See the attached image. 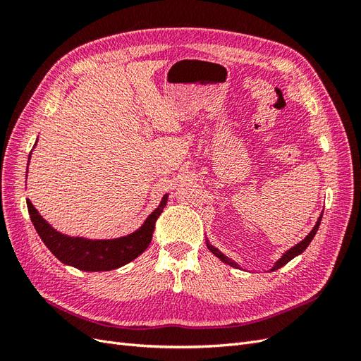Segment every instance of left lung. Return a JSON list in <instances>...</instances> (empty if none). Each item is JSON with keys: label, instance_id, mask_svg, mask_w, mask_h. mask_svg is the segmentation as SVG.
<instances>
[{"label": "left lung", "instance_id": "8db88e82", "mask_svg": "<svg viewBox=\"0 0 361 361\" xmlns=\"http://www.w3.org/2000/svg\"><path fill=\"white\" fill-rule=\"evenodd\" d=\"M324 212V211H322ZM321 218H322V214H321V216L318 218V221H316V224H314V227L312 228V232L307 235V236H305L304 239H302V241L301 243H298L297 245H293L292 248H289L288 251H286V253L285 255H283L277 262H276V265L274 267H272L271 268V271H276V269H279V268H281V267H285L286 264H288V262H290L295 256H298V255H301L302 253V251L305 250V248H307L309 247V244L312 243V239L314 238V235H316V232H318V228H319V224H321ZM206 245H207V248H209L211 251H212V253L218 257V259H220L221 262H224V264H227V265H231V267H233V268H239V265L236 264V262H233L232 259H228L227 256H224L223 253H221V251L220 250H218V248H215L214 245H211L209 244V241H207V239H206Z\"/></svg>", "mask_w": 361, "mask_h": 361}]
</instances>
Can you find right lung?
Returning <instances> with one entry per match:
<instances>
[{
    "label": "right lung",
    "instance_id": "right-lung-1",
    "mask_svg": "<svg viewBox=\"0 0 361 361\" xmlns=\"http://www.w3.org/2000/svg\"><path fill=\"white\" fill-rule=\"evenodd\" d=\"M167 199L169 194L164 195L159 206L146 218L145 224L141 226L138 231L116 239H87L63 235L57 232L47 220H43L42 215H39L37 209L32 206V203L28 199L27 207L32 226H35L43 244L49 248L54 256L60 262H63L64 265H71L81 271L96 272L111 271L123 267L143 253L152 241V235H154L155 231V223L164 207H166Z\"/></svg>",
    "mask_w": 361,
    "mask_h": 361
}]
</instances>
